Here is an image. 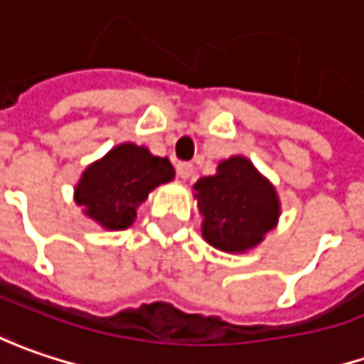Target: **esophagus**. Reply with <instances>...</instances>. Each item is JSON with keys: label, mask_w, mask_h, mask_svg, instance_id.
<instances>
[{"label": "esophagus", "mask_w": 364, "mask_h": 364, "mask_svg": "<svg viewBox=\"0 0 364 364\" xmlns=\"http://www.w3.org/2000/svg\"><path fill=\"white\" fill-rule=\"evenodd\" d=\"M177 175H179V179L187 181L193 175V165L191 163H179L177 165Z\"/></svg>", "instance_id": "1"}]
</instances>
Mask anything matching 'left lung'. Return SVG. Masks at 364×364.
Instances as JSON below:
<instances>
[{
	"mask_svg": "<svg viewBox=\"0 0 364 364\" xmlns=\"http://www.w3.org/2000/svg\"><path fill=\"white\" fill-rule=\"evenodd\" d=\"M193 189L203 218L201 236L222 252L245 255L279 224L275 185L242 154L220 161L215 173L201 177Z\"/></svg>",
	"mask_w": 364,
	"mask_h": 364,
	"instance_id": "8db88e82",
	"label": "left lung"
}]
</instances>
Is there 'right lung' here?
Masks as SVG:
<instances>
[{
	"label": "right lung",
	"mask_w": 364,
	"mask_h": 364,
	"mask_svg": "<svg viewBox=\"0 0 364 364\" xmlns=\"http://www.w3.org/2000/svg\"><path fill=\"white\" fill-rule=\"evenodd\" d=\"M175 168L166 156H154L146 146L122 142L81 173L75 203L103 230H126L136 210L159 185L173 181Z\"/></svg>",
	"instance_id": "right-lung-1"
}]
</instances>
